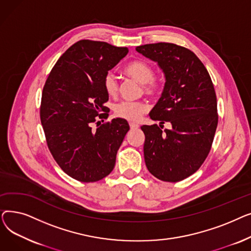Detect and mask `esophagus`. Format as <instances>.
Returning a JSON list of instances; mask_svg holds the SVG:
<instances>
[{
    "mask_svg": "<svg viewBox=\"0 0 251 251\" xmlns=\"http://www.w3.org/2000/svg\"><path fill=\"white\" fill-rule=\"evenodd\" d=\"M129 126H130L131 130H135V129H137L139 127V125L135 124V123H129Z\"/></svg>",
    "mask_w": 251,
    "mask_h": 251,
    "instance_id": "34e87169",
    "label": "esophagus"
}]
</instances>
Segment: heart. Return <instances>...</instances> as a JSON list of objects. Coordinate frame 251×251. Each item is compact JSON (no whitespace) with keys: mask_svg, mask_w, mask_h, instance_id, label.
<instances>
[{"mask_svg":"<svg viewBox=\"0 0 251 251\" xmlns=\"http://www.w3.org/2000/svg\"><path fill=\"white\" fill-rule=\"evenodd\" d=\"M124 72L129 77L142 84V90L149 97H157L164 87L163 77L154 75L152 65L146 60H134L124 67ZM102 86L109 97L118 94L119 85L113 72H107L102 78ZM114 115L128 121H137L142 114L148 111V105L143 101H121L115 104Z\"/></svg>","mask_w":251,"mask_h":251,"instance_id":"obj_1","label":"heart"}]
</instances>
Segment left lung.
<instances>
[{
	"label": "left lung",
	"mask_w": 251,
	"mask_h": 251,
	"mask_svg": "<svg viewBox=\"0 0 251 251\" xmlns=\"http://www.w3.org/2000/svg\"><path fill=\"white\" fill-rule=\"evenodd\" d=\"M166 76L161 99L150 117L163 125H143L144 161L155 178L178 182L199 170L209 153L218 126L217 96L202 62L190 50L171 43L139 46Z\"/></svg>",
	"instance_id": "obj_1"
}]
</instances>
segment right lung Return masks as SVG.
Here are the masks:
<instances>
[{"mask_svg": "<svg viewBox=\"0 0 251 251\" xmlns=\"http://www.w3.org/2000/svg\"><path fill=\"white\" fill-rule=\"evenodd\" d=\"M127 54V48L81 39L64 52L47 78L39 108L46 141L59 167L77 181L97 182L115 167L129 124L121 118L103 124L98 120L109 117L102 78Z\"/></svg>", "mask_w": 251, "mask_h": 251, "instance_id": "add662e5", "label": "right lung"}]
</instances>
